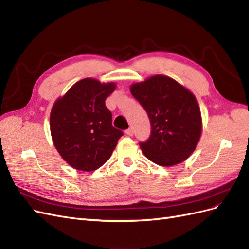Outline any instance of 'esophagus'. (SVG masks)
I'll use <instances>...</instances> for the list:
<instances>
[{
	"label": "esophagus",
	"instance_id": "34e87169",
	"mask_svg": "<svg viewBox=\"0 0 249 249\" xmlns=\"http://www.w3.org/2000/svg\"><path fill=\"white\" fill-rule=\"evenodd\" d=\"M133 133H134L133 127H129V129L125 130V134L127 135V136H133Z\"/></svg>",
	"mask_w": 249,
	"mask_h": 249
}]
</instances>
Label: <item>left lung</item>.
Masks as SVG:
<instances>
[{
  "instance_id": "left-lung-1",
  "label": "left lung",
  "mask_w": 249,
  "mask_h": 249,
  "mask_svg": "<svg viewBox=\"0 0 249 249\" xmlns=\"http://www.w3.org/2000/svg\"><path fill=\"white\" fill-rule=\"evenodd\" d=\"M131 93L147 112L152 132L140 142L142 153L160 166H173L190 157L200 139L202 122L196 97L178 82L156 74L134 83Z\"/></svg>"
}]
</instances>
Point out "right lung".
Returning a JSON list of instances; mask_svg holds the SVG:
<instances>
[{
	"mask_svg": "<svg viewBox=\"0 0 249 249\" xmlns=\"http://www.w3.org/2000/svg\"><path fill=\"white\" fill-rule=\"evenodd\" d=\"M113 82L80 80L53 105L50 127L53 143L72 168L92 171L106 163L124 133L112 125L105 101L114 91Z\"/></svg>",
	"mask_w": 249,
	"mask_h": 249,
	"instance_id": "obj_1",
	"label": "right lung"
}]
</instances>
